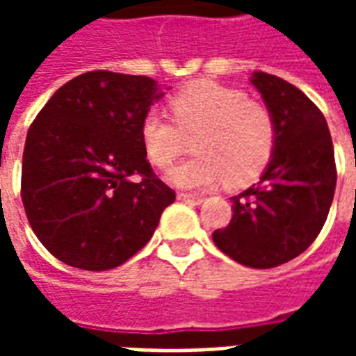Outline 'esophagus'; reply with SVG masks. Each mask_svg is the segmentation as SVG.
<instances>
[{
    "label": "esophagus",
    "mask_w": 356,
    "mask_h": 356,
    "mask_svg": "<svg viewBox=\"0 0 356 356\" xmlns=\"http://www.w3.org/2000/svg\"><path fill=\"white\" fill-rule=\"evenodd\" d=\"M177 198L181 202H188V204H193V206H198V204H202V198L200 196H193V194H186V193H179Z\"/></svg>",
    "instance_id": "1"
}]
</instances>
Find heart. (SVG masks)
Masks as SVG:
<instances>
[{
    "label": "heart",
    "mask_w": 356,
    "mask_h": 356,
    "mask_svg": "<svg viewBox=\"0 0 356 356\" xmlns=\"http://www.w3.org/2000/svg\"><path fill=\"white\" fill-rule=\"evenodd\" d=\"M168 112H147L139 137L148 162L170 168L185 137H193L196 156L170 171L179 188L204 191L227 181L244 186L267 170L278 139L273 110L246 91L216 81H193L168 99Z\"/></svg>",
    "instance_id": "b5f03b06"
}]
</instances>
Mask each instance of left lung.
I'll list each match as a JSON object with an SVG mask.
<instances>
[{
	"label": "left lung",
	"mask_w": 356,
	"mask_h": 356,
	"mask_svg": "<svg viewBox=\"0 0 356 356\" xmlns=\"http://www.w3.org/2000/svg\"><path fill=\"white\" fill-rule=\"evenodd\" d=\"M252 83L273 110L278 139L257 185L232 196V219L216 246L246 267L270 268L303 254L326 223L336 191V158L321 108L296 86L265 72Z\"/></svg>",
	"instance_id": "obj_1"
}]
</instances>
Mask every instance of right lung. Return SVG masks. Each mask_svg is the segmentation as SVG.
I'll return each instance as SVG.
<instances>
[{
	"instance_id": "1",
	"label": "right lung",
	"mask_w": 356,
	"mask_h": 356,
	"mask_svg": "<svg viewBox=\"0 0 356 356\" xmlns=\"http://www.w3.org/2000/svg\"><path fill=\"white\" fill-rule=\"evenodd\" d=\"M156 91L147 76L93 70L58 88L30 125L20 196L35 236L66 265H122L175 200L139 137Z\"/></svg>"
}]
</instances>
